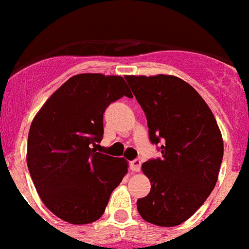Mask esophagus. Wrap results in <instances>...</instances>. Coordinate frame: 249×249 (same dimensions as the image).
I'll return each instance as SVG.
<instances>
[{"label":"esophagus","instance_id":"esophagus-1","mask_svg":"<svg viewBox=\"0 0 249 249\" xmlns=\"http://www.w3.org/2000/svg\"><path fill=\"white\" fill-rule=\"evenodd\" d=\"M130 168L134 171V172H139V171H140V168H141L140 159H134V160H131Z\"/></svg>","mask_w":249,"mask_h":249}]
</instances>
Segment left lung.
<instances>
[{
	"mask_svg": "<svg viewBox=\"0 0 249 249\" xmlns=\"http://www.w3.org/2000/svg\"><path fill=\"white\" fill-rule=\"evenodd\" d=\"M124 78L146 115L149 139L162 153V158L142 163L152 189L137 200V211L154 225H180L217 182L224 156L220 128L203 97L178 77Z\"/></svg>",
	"mask_w": 249,
	"mask_h": 249,
	"instance_id": "obj_1",
	"label": "left lung"
}]
</instances>
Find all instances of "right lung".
<instances>
[{"label": "right lung", "instance_id": "obj_1", "mask_svg": "<svg viewBox=\"0 0 249 249\" xmlns=\"http://www.w3.org/2000/svg\"><path fill=\"white\" fill-rule=\"evenodd\" d=\"M123 96L132 93L121 75H73L32 122L28 170L45 206L69 224L99 220L127 174L126 159L92 148L103 139L105 109Z\"/></svg>", "mask_w": 249, "mask_h": 249}]
</instances>
